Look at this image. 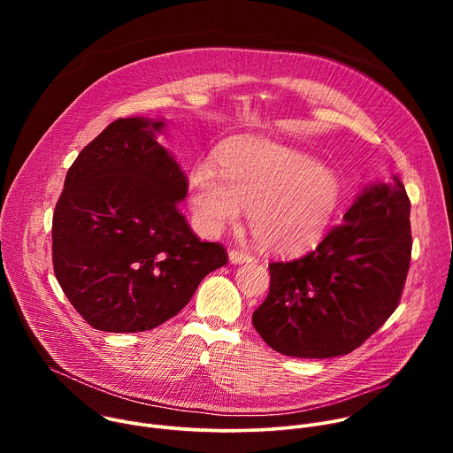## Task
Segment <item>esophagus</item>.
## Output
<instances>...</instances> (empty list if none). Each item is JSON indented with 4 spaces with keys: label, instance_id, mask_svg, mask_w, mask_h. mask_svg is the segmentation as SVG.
Masks as SVG:
<instances>
[{
    "label": "esophagus",
    "instance_id": "esophagus-1",
    "mask_svg": "<svg viewBox=\"0 0 453 453\" xmlns=\"http://www.w3.org/2000/svg\"><path fill=\"white\" fill-rule=\"evenodd\" d=\"M252 260H254L252 254H249L245 250H238V249L229 250V262L231 264H245V262H252Z\"/></svg>",
    "mask_w": 453,
    "mask_h": 453
}]
</instances>
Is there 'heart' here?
Here are the masks:
<instances>
[{"mask_svg":"<svg viewBox=\"0 0 453 453\" xmlns=\"http://www.w3.org/2000/svg\"><path fill=\"white\" fill-rule=\"evenodd\" d=\"M342 199L334 172L315 157L271 140H247L220 157V172L203 163L189 175V206L199 229L219 233L242 208L256 242L297 254L326 234Z\"/></svg>","mask_w":453,"mask_h":453,"instance_id":"b5f03b06","label":"heart"}]
</instances>
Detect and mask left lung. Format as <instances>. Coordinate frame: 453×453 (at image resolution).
<instances>
[{
    "label": "left lung",
    "mask_w": 453,
    "mask_h": 453,
    "mask_svg": "<svg viewBox=\"0 0 453 453\" xmlns=\"http://www.w3.org/2000/svg\"><path fill=\"white\" fill-rule=\"evenodd\" d=\"M393 179L367 186L311 252L269 264L271 288L252 325L274 351L348 355L393 315L412 252L411 201Z\"/></svg>",
    "instance_id": "obj_1"
}]
</instances>
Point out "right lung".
I'll list each match as a JSON object with an SVG mask.
<instances>
[{
	"label": "right lung",
	"instance_id": "obj_1",
	"mask_svg": "<svg viewBox=\"0 0 453 453\" xmlns=\"http://www.w3.org/2000/svg\"><path fill=\"white\" fill-rule=\"evenodd\" d=\"M163 121L119 118L68 170L51 222L55 278L88 325L147 332L177 315L227 264L179 211L188 179L156 142Z\"/></svg>",
	"mask_w": 453,
	"mask_h": 453
}]
</instances>
